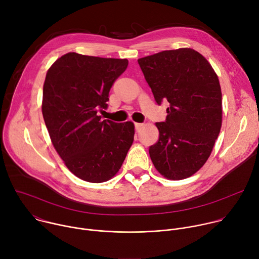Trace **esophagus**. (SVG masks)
<instances>
[{
  "instance_id": "1",
  "label": "esophagus",
  "mask_w": 259,
  "mask_h": 259,
  "mask_svg": "<svg viewBox=\"0 0 259 259\" xmlns=\"http://www.w3.org/2000/svg\"><path fill=\"white\" fill-rule=\"evenodd\" d=\"M134 126H135L136 131H138L140 128H142V127H143V124H142V123H135V124H134Z\"/></svg>"
}]
</instances>
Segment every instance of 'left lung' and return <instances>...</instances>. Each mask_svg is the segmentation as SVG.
Masks as SVG:
<instances>
[{
  "instance_id": "8db88e82",
  "label": "left lung",
  "mask_w": 259,
  "mask_h": 259,
  "mask_svg": "<svg viewBox=\"0 0 259 259\" xmlns=\"http://www.w3.org/2000/svg\"><path fill=\"white\" fill-rule=\"evenodd\" d=\"M156 102L168 101L160 136L150 146L156 169L168 179L195 174L208 160L223 118L217 75L207 59L191 48L167 50L138 59Z\"/></svg>"
}]
</instances>
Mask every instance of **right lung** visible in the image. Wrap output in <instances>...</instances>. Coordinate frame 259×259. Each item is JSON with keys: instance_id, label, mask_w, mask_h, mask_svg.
<instances>
[{"instance_id": "right-lung-1", "label": "right lung", "mask_w": 259, "mask_h": 259, "mask_svg": "<svg viewBox=\"0 0 259 259\" xmlns=\"http://www.w3.org/2000/svg\"><path fill=\"white\" fill-rule=\"evenodd\" d=\"M127 59L67 53L49 68L42 113L51 141L68 170L94 183L112 178L134 139L132 122L102 120L108 93Z\"/></svg>"}]
</instances>
